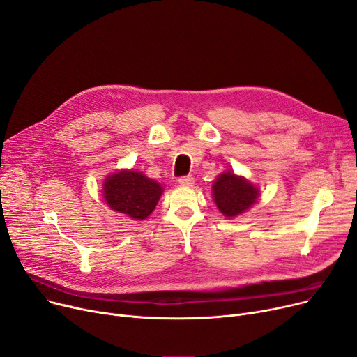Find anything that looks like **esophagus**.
Instances as JSON below:
<instances>
[{"label": "esophagus", "mask_w": 357, "mask_h": 357, "mask_svg": "<svg viewBox=\"0 0 357 357\" xmlns=\"http://www.w3.org/2000/svg\"><path fill=\"white\" fill-rule=\"evenodd\" d=\"M178 183H180L181 185H192V184L195 183V177H193L192 174H189V176H183V177H180V178H178Z\"/></svg>", "instance_id": "obj_1"}]
</instances>
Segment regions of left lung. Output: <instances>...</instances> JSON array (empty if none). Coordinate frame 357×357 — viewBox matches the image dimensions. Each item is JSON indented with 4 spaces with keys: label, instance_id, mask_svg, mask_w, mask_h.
Masks as SVG:
<instances>
[{
    "label": "left lung",
    "instance_id": "left-lung-1",
    "mask_svg": "<svg viewBox=\"0 0 357 357\" xmlns=\"http://www.w3.org/2000/svg\"><path fill=\"white\" fill-rule=\"evenodd\" d=\"M259 196V190L243 177L224 173L213 183V199L218 209L225 216L245 212Z\"/></svg>",
    "mask_w": 357,
    "mask_h": 357
}]
</instances>
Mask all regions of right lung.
Here are the masks:
<instances>
[{
	"instance_id": "right-lung-1",
	"label": "right lung",
	"mask_w": 357,
	"mask_h": 357,
	"mask_svg": "<svg viewBox=\"0 0 357 357\" xmlns=\"http://www.w3.org/2000/svg\"><path fill=\"white\" fill-rule=\"evenodd\" d=\"M161 185L139 172H121L105 181V199L109 206L133 219H145L157 206Z\"/></svg>"
}]
</instances>
